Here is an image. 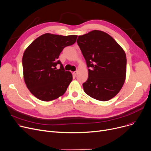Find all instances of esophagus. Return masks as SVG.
I'll return each mask as SVG.
<instances>
[{"instance_id":"1","label":"esophagus","mask_w":151,"mask_h":151,"mask_svg":"<svg viewBox=\"0 0 151 151\" xmlns=\"http://www.w3.org/2000/svg\"><path fill=\"white\" fill-rule=\"evenodd\" d=\"M76 74H77V71H73V72H72V75H73V76H76Z\"/></svg>"}]
</instances>
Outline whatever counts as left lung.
I'll list each match as a JSON object with an SVG mask.
<instances>
[{
	"label": "left lung",
	"mask_w": 151,
	"mask_h": 151,
	"mask_svg": "<svg viewBox=\"0 0 151 151\" xmlns=\"http://www.w3.org/2000/svg\"><path fill=\"white\" fill-rule=\"evenodd\" d=\"M78 45L86 60L89 76L83 84L92 98L107 101L119 93L125 82L127 58L113 37L100 30L79 36Z\"/></svg>",
	"instance_id": "8db88e82"
}]
</instances>
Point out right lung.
<instances>
[{
	"label": "right lung",
	"mask_w": 151,
	"mask_h": 151,
	"mask_svg": "<svg viewBox=\"0 0 151 151\" xmlns=\"http://www.w3.org/2000/svg\"><path fill=\"white\" fill-rule=\"evenodd\" d=\"M77 35L62 36L45 34L36 38L24 52V78L30 92L45 101L56 99L65 92L73 80L60 60L64 47L73 45ZM60 65V68H56Z\"/></svg>",
	"instance_id": "1"
}]
</instances>
